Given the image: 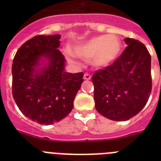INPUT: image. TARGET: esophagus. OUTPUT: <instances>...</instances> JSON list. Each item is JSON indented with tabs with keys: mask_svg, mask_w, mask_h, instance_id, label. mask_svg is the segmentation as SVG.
Masks as SVG:
<instances>
[{
	"mask_svg": "<svg viewBox=\"0 0 161 161\" xmlns=\"http://www.w3.org/2000/svg\"><path fill=\"white\" fill-rule=\"evenodd\" d=\"M91 75L89 73H85V75H84V79L85 80H90L91 79Z\"/></svg>",
	"mask_w": 161,
	"mask_h": 161,
	"instance_id": "esophagus-1",
	"label": "esophagus"
}]
</instances>
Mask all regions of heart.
Masks as SVG:
<instances>
[{"instance_id": "b5f03b06", "label": "heart", "mask_w": 161, "mask_h": 161, "mask_svg": "<svg viewBox=\"0 0 161 161\" xmlns=\"http://www.w3.org/2000/svg\"><path fill=\"white\" fill-rule=\"evenodd\" d=\"M122 42L114 35H103L93 37L74 47L75 55L84 59H91L94 66L106 67L114 63L122 51ZM73 56V54L70 53Z\"/></svg>"}]
</instances>
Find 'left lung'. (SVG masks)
Masks as SVG:
<instances>
[{"label": "left lung", "instance_id": "left-lung-1", "mask_svg": "<svg viewBox=\"0 0 161 161\" xmlns=\"http://www.w3.org/2000/svg\"><path fill=\"white\" fill-rule=\"evenodd\" d=\"M124 41L127 47L120 56L92 76L96 109L114 121L128 120L141 111L153 87L147 49L134 38Z\"/></svg>", "mask_w": 161, "mask_h": 161}]
</instances>
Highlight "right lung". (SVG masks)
<instances>
[{
  "mask_svg": "<svg viewBox=\"0 0 161 161\" xmlns=\"http://www.w3.org/2000/svg\"><path fill=\"white\" fill-rule=\"evenodd\" d=\"M59 38V35L33 37L18 50L13 61L14 101L25 117L39 124H53L68 116L84 81L83 72L64 71ZM42 58L47 64L40 63ZM41 64L44 66L38 68Z\"/></svg>",
  "mask_w": 161,
  "mask_h": 161,
  "instance_id": "add662e5",
  "label": "right lung"
}]
</instances>
